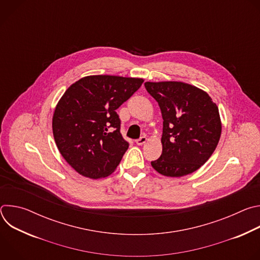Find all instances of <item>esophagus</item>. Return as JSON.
Returning a JSON list of instances; mask_svg holds the SVG:
<instances>
[{
	"instance_id": "34e87169",
	"label": "esophagus",
	"mask_w": 260,
	"mask_h": 260,
	"mask_svg": "<svg viewBox=\"0 0 260 260\" xmlns=\"http://www.w3.org/2000/svg\"><path fill=\"white\" fill-rule=\"evenodd\" d=\"M146 141H147V138H146L145 136H143V137H141L140 139H138V140L136 141V143H137V145H143V144L146 143Z\"/></svg>"
}]
</instances>
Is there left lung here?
Instances as JSON below:
<instances>
[{
    "label": "left lung",
    "mask_w": 260,
    "mask_h": 260,
    "mask_svg": "<svg viewBox=\"0 0 260 260\" xmlns=\"http://www.w3.org/2000/svg\"><path fill=\"white\" fill-rule=\"evenodd\" d=\"M145 88L158 103L164 119L162 153L151 166L167 177L196 172L218 145V107L206 91L187 83L145 82Z\"/></svg>",
    "instance_id": "left-lung-1"
}]
</instances>
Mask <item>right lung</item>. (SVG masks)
Here are the masks:
<instances>
[{"label": "right lung", "mask_w": 260, "mask_h": 260, "mask_svg": "<svg viewBox=\"0 0 260 260\" xmlns=\"http://www.w3.org/2000/svg\"><path fill=\"white\" fill-rule=\"evenodd\" d=\"M143 82L141 78L94 75L66 90L54 110L52 132L60 154L80 175L100 179L115 171L128 148L116 110Z\"/></svg>", "instance_id": "1"}]
</instances>
